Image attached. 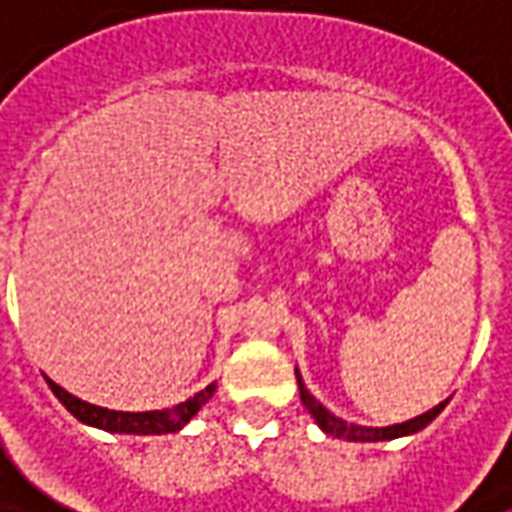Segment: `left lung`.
<instances>
[{
  "label": "left lung",
  "instance_id": "left-lung-1",
  "mask_svg": "<svg viewBox=\"0 0 512 512\" xmlns=\"http://www.w3.org/2000/svg\"><path fill=\"white\" fill-rule=\"evenodd\" d=\"M296 382H299V396H302V404H305L307 410H310V416L316 419V424L325 430L327 436H333V439H344V442H390V439H402V436H413V433H419L424 430L427 424L433 422L439 413L444 410V399L442 404H436V407H430L427 413L422 416H416V419H407L402 424H387V427H364V424H353V422H344L339 419L336 413H330L325 404L319 402L310 390L305 387V379H302V373H299V367H296Z\"/></svg>",
  "mask_w": 512,
  "mask_h": 512
}]
</instances>
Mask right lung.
<instances>
[{
	"instance_id": "1",
	"label": "right lung",
	"mask_w": 512,
	"mask_h": 512,
	"mask_svg": "<svg viewBox=\"0 0 512 512\" xmlns=\"http://www.w3.org/2000/svg\"><path fill=\"white\" fill-rule=\"evenodd\" d=\"M50 390L59 402L68 407L70 413L82 424L108 430V433H128V436H162V433H176L182 430L202 407H205L216 384H207L205 390H199L196 396H190L187 402L176 404V407H165V410H148V413H122V410H108V407H96V404L82 402L76 396H70L68 390H62L56 382H50Z\"/></svg>"
}]
</instances>
